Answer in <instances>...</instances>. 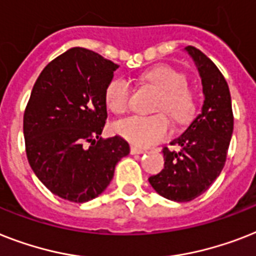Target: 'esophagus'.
<instances>
[{"label": "esophagus", "instance_id": "34e87169", "mask_svg": "<svg viewBox=\"0 0 256 256\" xmlns=\"http://www.w3.org/2000/svg\"><path fill=\"white\" fill-rule=\"evenodd\" d=\"M130 152H132V155H136V154L146 152V150L139 148V147H136V146H132L130 147Z\"/></svg>", "mask_w": 256, "mask_h": 256}]
</instances>
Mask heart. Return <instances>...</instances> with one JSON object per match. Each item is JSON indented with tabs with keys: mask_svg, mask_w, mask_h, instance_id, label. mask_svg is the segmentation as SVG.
Wrapping results in <instances>:
<instances>
[{
	"mask_svg": "<svg viewBox=\"0 0 256 256\" xmlns=\"http://www.w3.org/2000/svg\"><path fill=\"white\" fill-rule=\"evenodd\" d=\"M143 80L162 90L158 110L167 112L178 122H186L194 113V98L186 88V78L178 70L168 66H156L143 74ZM132 86L124 78H114L105 89V102L113 113L122 114L128 108ZM114 130L122 138L140 147L152 146L163 140L170 132L171 124L166 114L158 116H130L120 120Z\"/></svg>",
	"mask_w": 256,
	"mask_h": 256,
	"instance_id": "obj_1",
	"label": "heart"
}]
</instances>
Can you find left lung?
Instances as JSON below:
<instances>
[{"instance_id": "left-lung-1", "label": "left lung", "mask_w": 256, "mask_h": 256, "mask_svg": "<svg viewBox=\"0 0 256 256\" xmlns=\"http://www.w3.org/2000/svg\"><path fill=\"white\" fill-rule=\"evenodd\" d=\"M184 50L193 59L201 78V113L171 142L180 146V151L164 147V168L148 178L160 196L176 202L194 200L220 176L234 126L232 97L225 78L200 50L192 46Z\"/></svg>"}]
</instances>
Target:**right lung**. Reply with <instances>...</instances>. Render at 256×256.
Masks as SVG:
<instances>
[{"label": "right lung", "instance_id": "add662e5", "mask_svg": "<svg viewBox=\"0 0 256 256\" xmlns=\"http://www.w3.org/2000/svg\"><path fill=\"white\" fill-rule=\"evenodd\" d=\"M117 68L97 52L74 47L35 81L24 116L27 159L36 178L64 200L86 202L100 196L130 152L120 135L101 138L105 89Z\"/></svg>", "mask_w": 256, "mask_h": 256}]
</instances>
